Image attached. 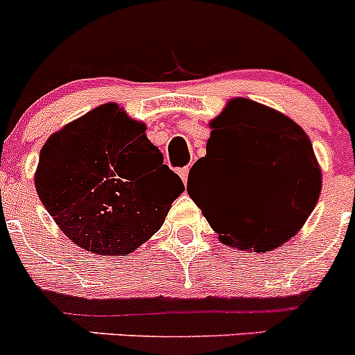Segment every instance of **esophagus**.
I'll use <instances>...</instances> for the list:
<instances>
[{
    "instance_id": "1",
    "label": "esophagus",
    "mask_w": 355,
    "mask_h": 355,
    "mask_svg": "<svg viewBox=\"0 0 355 355\" xmlns=\"http://www.w3.org/2000/svg\"><path fill=\"white\" fill-rule=\"evenodd\" d=\"M177 173L180 175L182 182H184V184H187V178H189V168H178Z\"/></svg>"
}]
</instances>
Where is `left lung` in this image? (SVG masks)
<instances>
[{
  "label": "left lung",
  "instance_id": "left-lung-1",
  "mask_svg": "<svg viewBox=\"0 0 355 355\" xmlns=\"http://www.w3.org/2000/svg\"><path fill=\"white\" fill-rule=\"evenodd\" d=\"M211 127L206 156L192 166L189 182L211 164H234L247 199L223 209L191 194L192 200L225 244L257 252L285 244L306 223L321 192L309 137L285 114L244 98L228 103Z\"/></svg>",
  "mask_w": 355,
  "mask_h": 355
}]
</instances>
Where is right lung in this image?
<instances>
[{
	"instance_id": "right-lung-1",
	"label": "right lung",
	"mask_w": 355,
	"mask_h": 355,
	"mask_svg": "<svg viewBox=\"0 0 355 355\" xmlns=\"http://www.w3.org/2000/svg\"><path fill=\"white\" fill-rule=\"evenodd\" d=\"M35 191L71 242L125 256L159 230L184 184L163 164L144 123L110 103L48 139Z\"/></svg>"
}]
</instances>
